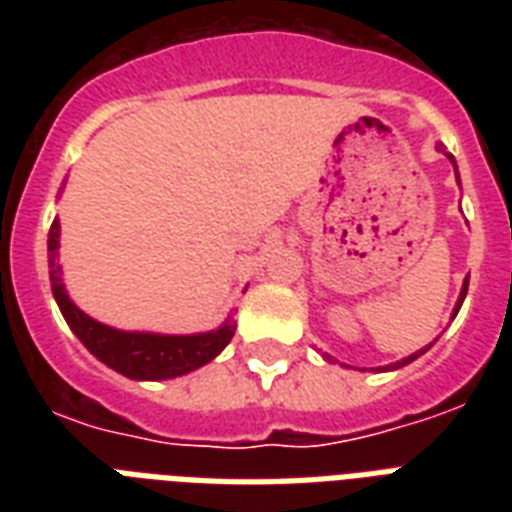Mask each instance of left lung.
<instances>
[{
    "instance_id": "left-lung-1",
    "label": "left lung",
    "mask_w": 512,
    "mask_h": 512,
    "mask_svg": "<svg viewBox=\"0 0 512 512\" xmlns=\"http://www.w3.org/2000/svg\"><path fill=\"white\" fill-rule=\"evenodd\" d=\"M441 148H444V146H438V151H441ZM446 156H449V159H452V162H454V156H452V154H446ZM454 172H457V164H454ZM457 180H460V175H457ZM465 295H468V279H465V284H462V292H460V300H457V308H454V316H457V311H460V305H462V300H465ZM420 353H425V350H417L414 356L401 358V361H396V366H393V369H398V366L409 364V361H414V358L420 356Z\"/></svg>"
}]
</instances>
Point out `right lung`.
I'll return each mask as SVG.
<instances>
[{"label":"right lung","mask_w":512,"mask_h":512,"mask_svg":"<svg viewBox=\"0 0 512 512\" xmlns=\"http://www.w3.org/2000/svg\"><path fill=\"white\" fill-rule=\"evenodd\" d=\"M58 236L60 223L52 220L50 239H47V252H50V284L52 295L58 300V308L74 335L84 342V348L92 356L111 369H116L124 377L132 380H167V377H180L191 372L196 366L207 364L231 342L233 324H223L217 332L207 335H140V332H119L100 321L90 319L71 300H68L63 281H60L58 265Z\"/></svg>","instance_id":"right-lung-1"}]
</instances>
